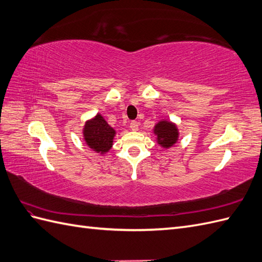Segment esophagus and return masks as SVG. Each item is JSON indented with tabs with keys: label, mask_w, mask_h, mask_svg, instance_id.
Segmentation results:
<instances>
[{
	"label": "esophagus",
	"mask_w": 262,
	"mask_h": 262,
	"mask_svg": "<svg viewBox=\"0 0 262 262\" xmlns=\"http://www.w3.org/2000/svg\"><path fill=\"white\" fill-rule=\"evenodd\" d=\"M129 126H130V129H132V130L136 132V130H138V126H139V123H138L137 120H133Z\"/></svg>",
	"instance_id": "34e87169"
}]
</instances>
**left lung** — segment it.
<instances>
[{"mask_svg": "<svg viewBox=\"0 0 262 262\" xmlns=\"http://www.w3.org/2000/svg\"><path fill=\"white\" fill-rule=\"evenodd\" d=\"M157 143L164 148L172 147L179 141V129L175 124L168 120H160L154 127Z\"/></svg>", "mask_w": 262, "mask_h": 262, "instance_id": "left-lung-1", "label": "left lung"}]
</instances>
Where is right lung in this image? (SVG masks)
I'll list each match as a JSON object with an SVG mask.
<instances>
[{
  "mask_svg": "<svg viewBox=\"0 0 262 262\" xmlns=\"http://www.w3.org/2000/svg\"><path fill=\"white\" fill-rule=\"evenodd\" d=\"M83 139L89 147L97 153L105 154L112 148L116 130L108 125L100 114L87 120L82 129Z\"/></svg>",
  "mask_w": 262,
  "mask_h": 262,
  "instance_id": "1",
  "label": "right lung"
}]
</instances>
